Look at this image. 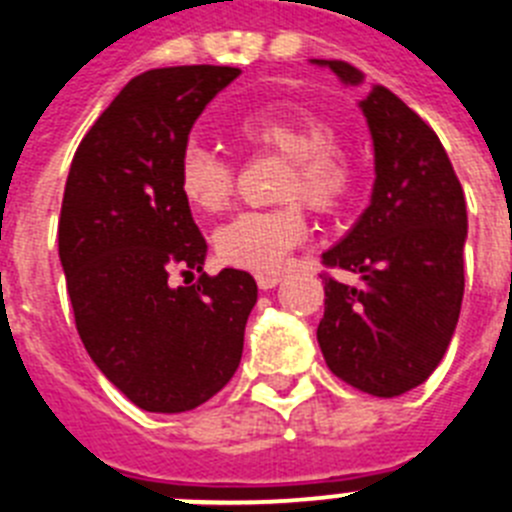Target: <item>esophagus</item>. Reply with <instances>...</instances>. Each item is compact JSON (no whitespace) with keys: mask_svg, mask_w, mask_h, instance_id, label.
Masks as SVG:
<instances>
[{"mask_svg":"<svg viewBox=\"0 0 512 512\" xmlns=\"http://www.w3.org/2000/svg\"><path fill=\"white\" fill-rule=\"evenodd\" d=\"M279 282H282L279 274H259V277H256V284H259L261 289H274Z\"/></svg>","mask_w":512,"mask_h":512,"instance_id":"esophagus-1","label":"esophagus"}]
</instances>
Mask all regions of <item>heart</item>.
<instances>
[{"label": "heart", "instance_id": "obj_1", "mask_svg": "<svg viewBox=\"0 0 512 512\" xmlns=\"http://www.w3.org/2000/svg\"><path fill=\"white\" fill-rule=\"evenodd\" d=\"M235 138L256 151L287 158L284 202L305 200L315 212H336L348 200L354 166L323 117L295 104L261 107L238 120ZM179 194L192 210L205 215L225 210L233 194V164L212 148L187 146L179 158ZM305 233V207L292 202L269 212H241L217 230L215 248L225 264L274 274Z\"/></svg>", "mask_w": 512, "mask_h": 512}]
</instances>
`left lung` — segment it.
I'll list each match as a JSON object with an SVG mask.
<instances>
[{"label":"left lung","mask_w":512,"mask_h":512,"mask_svg":"<svg viewBox=\"0 0 512 512\" xmlns=\"http://www.w3.org/2000/svg\"><path fill=\"white\" fill-rule=\"evenodd\" d=\"M343 84L364 74L312 58ZM374 143L372 202L323 264L359 274L325 277L318 343L338 379L374 397H397L441 364L464 297L467 202L441 140L390 89L359 102Z\"/></svg>","instance_id":"obj_1"}]
</instances>
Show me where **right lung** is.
<instances>
[{"label":"right lung","instance_id":"obj_1","mask_svg":"<svg viewBox=\"0 0 512 512\" xmlns=\"http://www.w3.org/2000/svg\"><path fill=\"white\" fill-rule=\"evenodd\" d=\"M241 69L171 66L130 79L71 161L61 256L76 330L99 372L148 413H184L241 364L259 287L248 271H202L207 243L179 194V158L210 99Z\"/></svg>","mask_w":512,"mask_h":512}]
</instances>
